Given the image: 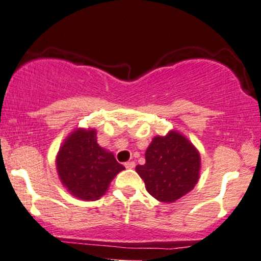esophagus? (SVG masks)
Returning a JSON list of instances; mask_svg holds the SVG:
<instances>
[{"instance_id": "34e87169", "label": "esophagus", "mask_w": 261, "mask_h": 261, "mask_svg": "<svg viewBox=\"0 0 261 261\" xmlns=\"http://www.w3.org/2000/svg\"><path fill=\"white\" fill-rule=\"evenodd\" d=\"M125 167L126 169H134L135 167V163L134 161H127V163H125Z\"/></svg>"}]
</instances>
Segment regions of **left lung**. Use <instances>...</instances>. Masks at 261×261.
Here are the masks:
<instances>
[{
	"mask_svg": "<svg viewBox=\"0 0 261 261\" xmlns=\"http://www.w3.org/2000/svg\"><path fill=\"white\" fill-rule=\"evenodd\" d=\"M145 159V165L136 166V172L150 195L159 201L174 202L196 185L200 155L180 134L171 131L165 138H153Z\"/></svg>",
	"mask_w": 261,
	"mask_h": 261,
	"instance_id": "left-lung-1",
	"label": "left lung"
}]
</instances>
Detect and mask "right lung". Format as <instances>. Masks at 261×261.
<instances>
[{
    "instance_id": "add662e5",
    "label": "right lung",
    "mask_w": 261,
    "mask_h": 261,
    "mask_svg": "<svg viewBox=\"0 0 261 261\" xmlns=\"http://www.w3.org/2000/svg\"><path fill=\"white\" fill-rule=\"evenodd\" d=\"M62 184L73 196L97 200L106 193L109 184L125 169L112 155L96 142L95 130H77L71 134L60 149L56 160Z\"/></svg>"
}]
</instances>
